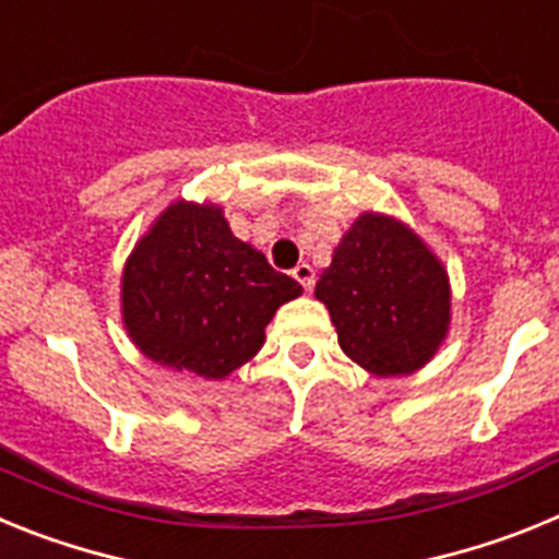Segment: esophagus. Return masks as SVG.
Returning <instances> with one entry per match:
<instances>
[{"instance_id": "obj_1", "label": "esophagus", "mask_w": 559, "mask_h": 559, "mask_svg": "<svg viewBox=\"0 0 559 559\" xmlns=\"http://www.w3.org/2000/svg\"><path fill=\"white\" fill-rule=\"evenodd\" d=\"M290 274H294V280H296V283H299V285H302L305 290H313L316 274H313V269H310L308 263H299L294 271H290Z\"/></svg>"}]
</instances>
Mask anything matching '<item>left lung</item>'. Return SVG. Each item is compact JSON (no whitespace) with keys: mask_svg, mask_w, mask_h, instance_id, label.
I'll return each instance as SVG.
<instances>
[{"mask_svg":"<svg viewBox=\"0 0 559 559\" xmlns=\"http://www.w3.org/2000/svg\"><path fill=\"white\" fill-rule=\"evenodd\" d=\"M338 347L374 378L423 369L451 330V276L408 224L360 212L316 283Z\"/></svg>","mask_w":559,"mask_h":559,"instance_id":"1","label":"left lung"}]
</instances>
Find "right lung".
I'll use <instances>...</instances> for the list:
<instances>
[{
    "label": "right lung",
    "instance_id": "obj_1",
    "mask_svg": "<svg viewBox=\"0 0 559 559\" xmlns=\"http://www.w3.org/2000/svg\"><path fill=\"white\" fill-rule=\"evenodd\" d=\"M302 285L237 240L221 204L173 201L133 243L120 280L122 328L147 360L224 380L265 344Z\"/></svg>",
    "mask_w": 559,
    "mask_h": 559
}]
</instances>
